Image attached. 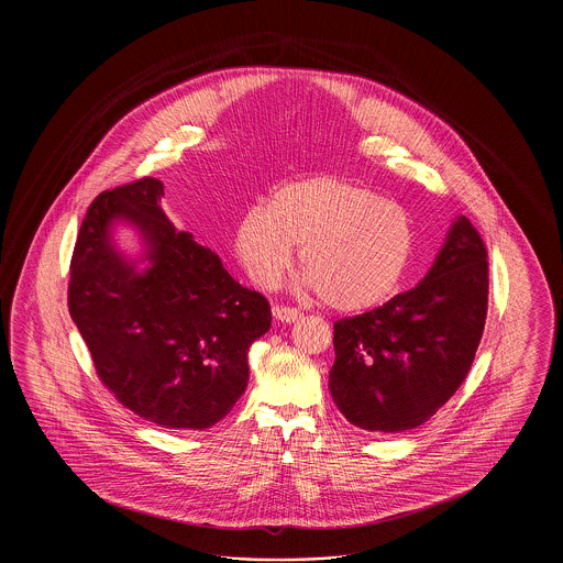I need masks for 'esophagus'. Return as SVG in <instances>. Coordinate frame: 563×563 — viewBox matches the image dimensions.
<instances>
[{"instance_id": "obj_1", "label": "esophagus", "mask_w": 563, "mask_h": 563, "mask_svg": "<svg viewBox=\"0 0 563 563\" xmlns=\"http://www.w3.org/2000/svg\"><path fill=\"white\" fill-rule=\"evenodd\" d=\"M274 317L280 322H295L297 319H301V310L294 306H276Z\"/></svg>"}]
</instances>
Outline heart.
Here are the masks:
<instances>
[{"label":"heart","instance_id":"1","mask_svg":"<svg viewBox=\"0 0 563 563\" xmlns=\"http://www.w3.org/2000/svg\"><path fill=\"white\" fill-rule=\"evenodd\" d=\"M416 241L405 207L363 184L317 175L274 189L268 209L242 214L234 249L257 285L274 287L301 244L303 285L333 310L365 312L401 289Z\"/></svg>","mask_w":563,"mask_h":563}]
</instances>
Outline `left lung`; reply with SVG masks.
I'll return each mask as SVG.
<instances>
[{
	"label": "left lung",
	"instance_id": "1",
	"mask_svg": "<svg viewBox=\"0 0 563 563\" xmlns=\"http://www.w3.org/2000/svg\"><path fill=\"white\" fill-rule=\"evenodd\" d=\"M487 287L485 242L457 217L418 287L335 322L329 390L350 424L402 432L450 401L482 342Z\"/></svg>",
	"mask_w": 563,
	"mask_h": 563
}]
</instances>
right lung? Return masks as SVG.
Returning a JSON list of instances; mask_svg holds the SVG:
<instances>
[{
  "instance_id": "obj_1",
  "label": "right lung",
  "mask_w": 563,
  "mask_h": 563,
  "mask_svg": "<svg viewBox=\"0 0 563 563\" xmlns=\"http://www.w3.org/2000/svg\"><path fill=\"white\" fill-rule=\"evenodd\" d=\"M154 177L99 194L69 268V314L109 393L162 429H211L241 399L249 346L269 329L268 299L236 283L211 249L177 232ZM140 228L151 266L135 272L110 223Z\"/></svg>"
}]
</instances>
